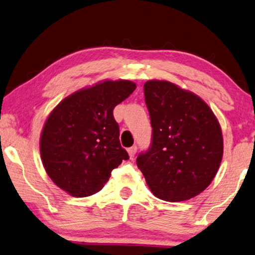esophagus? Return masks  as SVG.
<instances>
[{"label":"esophagus","instance_id":"obj_1","mask_svg":"<svg viewBox=\"0 0 255 255\" xmlns=\"http://www.w3.org/2000/svg\"><path fill=\"white\" fill-rule=\"evenodd\" d=\"M136 145H133V147H131V148H128V156H130V158L132 159V158H134V156H135V153H136Z\"/></svg>","mask_w":255,"mask_h":255}]
</instances>
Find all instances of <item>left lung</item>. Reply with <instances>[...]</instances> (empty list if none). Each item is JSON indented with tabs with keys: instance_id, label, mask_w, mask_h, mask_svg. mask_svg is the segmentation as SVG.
Wrapping results in <instances>:
<instances>
[{
	"instance_id": "8db88e82",
	"label": "left lung",
	"mask_w": 255,
	"mask_h": 255,
	"mask_svg": "<svg viewBox=\"0 0 255 255\" xmlns=\"http://www.w3.org/2000/svg\"><path fill=\"white\" fill-rule=\"evenodd\" d=\"M143 93L152 134L136 165L157 198L185 201L216 176L223 158L222 128L201 98L172 82L148 81Z\"/></svg>"
}]
</instances>
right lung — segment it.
<instances>
[{
  "instance_id": "1",
  "label": "right lung",
  "mask_w": 255,
  "mask_h": 255,
  "mask_svg": "<svg viewBox=\"0 0 255 255\" xmlns=\"http://www.w3.org/2000/svg\"><path fill=\"white\" fill-rule=\"evenodd\" d=\"M135 88L128 80L104 81L77 91L54 108L41 132L40 156L58 187L73 197H89L128 159L113 110Z\"/></svg>"
}]
</instances>
